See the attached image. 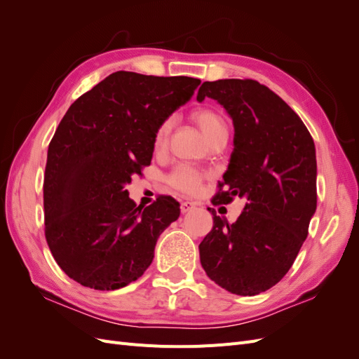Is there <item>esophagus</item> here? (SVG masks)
<instances>
[{
    "label": "esophagus",
    "mask_w": 359,
    "mask_h": 359,
    "mask_svg": "<svg viewBox=\"0 0 359 359\" xmlns=\"http://www.w3.org/2000/svg\"><path fill=\"white\" fill-rule=\"evenodd\" d=\"M193 208H196V203H194V202H190V201H182L181 202V212L182 214L191 211Z\"/></svg>",
    "instance_id": "1"
}]
</instances>
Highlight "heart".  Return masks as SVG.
Masks as SVG:
<instances>
[{
    "label": "heart",
    "mask_w": 359,
    "mask_h": 359,
    "mask_svg": "<svg viewBox=\"0 0 359 359\" xmlns=\"http://www.w3.org/2000/svg\"><path fill=\"white\" fill-rule=\"evenodd\" d=\"M190 118L198 124V127L202 130V133L205 135L206 139L210 140V142L217 136L227 133L223 118L215 111L210 109V107H201V109L193 111ZM170 127H172L170 119H165V121H161L157 126L156 132L153 135V148L156 153H161V151L166 149ZM205 178H206V173L198 169L190 168V166H178L177 169H173L169 173L166 181L172 189H175L184 194H194L199 190L201 184L203 182Z\"/></svg>",
    "instance_id": "obj_1"
}]
</instances>
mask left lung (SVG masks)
Returning a JSON list of instances; mask_svg holds the SVG:
<instances>
[{"instance_id":"obj_1","label":"left lung","mask_w":359,"mask_h":359,"mask_svg":"<svg viewBox=\"0 0 359 359\" xmlns=\"http://www.w3.org/2000/svg\"><path fill=\"white\" fill-rule=\"evenodd\" d=\"M210 97L235 128L229 166L214 205L245 201L236 222L212 214L199 244L201 264L217 285L253 297L277 285L295 262L316 211V149L295 111L253 79L203 82L198 102Z\"/></svg>"}]
</instances>
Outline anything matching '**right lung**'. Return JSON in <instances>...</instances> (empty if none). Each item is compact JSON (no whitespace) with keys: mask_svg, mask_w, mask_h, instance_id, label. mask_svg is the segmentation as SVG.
Masks as SVG:
<instances>
[{"mask_svg":"<svg viewBox=\"0 0 359 359\" xmlns=\"http://www.w3.org/2000/svg\"><path fill=\"white\" fill-rule=\"evenodd\" d=\"M199 79L115 72L61 119L43 182L45 236L70 278L115 290L142 276L180 203L158 196L136 206L124 189L153 158L157 126L187 103Z\"/></svg>","mask_w":359,"mask_h":359,"instance_id":"1","label":"right lung"}]
</instances>
